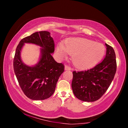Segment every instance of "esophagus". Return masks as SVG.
<instances>
[{"label":"esophagus","mask_w":128,"mask_h":128,"mask_svg":"<svg viewBox=\"0 0 128 128\" xmlns=\"http://www.w3.org/2000/svg\"><path fill=\"white\" fill-rule=\"evenodd\" d=\"M65 70H71V68L70 66L66 65V66H65Z\"/></svg>","instance_id":"esophagus-1"}]
</instances>
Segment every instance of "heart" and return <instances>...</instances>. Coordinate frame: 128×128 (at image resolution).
I'll return each instance as SVG.
<instances>
[{
    "mask_svg": "<svg viewBox=\"0 0 128 128\" xmlns=\"http://www.w3.org/2000/svg\"><path fill=\"white\" fill-rule=\"evenodd\" d=\"M105 47L102 43L82 38L69 39L66 45L60 43L57 53L60 58H66L68 53L72 54V60L80 68H89L96 64L103 58Z\"/></svg>",
    "mask_w": 128,
    "mask_h": 128,
    "instance_id": "b5f03b06",
    "label": "heart"
}]
</instances>
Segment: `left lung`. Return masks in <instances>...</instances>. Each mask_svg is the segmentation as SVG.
Masks as SVG:
<instances>
[{"label": "left lung", "instance_id": "1", "mask_svg": "<svg viewBox=\"0 0 128 128\" xmlns=\"http://www.w3.org/2000/svg\"><path fill=\"white\" fill-rule=\"evenodd\" d=\"M106 55L94 68L73 71L72 88L76 98L92 102L100 99L111 85L116 72V55L114 48L106 43Z\"/></svg>", "mask_w": 128, "mask_h": 128}]
</instances>
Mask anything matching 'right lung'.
<instances>
[{
  "label": "right lung",
  "instance_id": "1",
  "mask_svg": "<svg viewBox=\"0 0 128 128\" xmlns=\"http://www.w3.org/2000/svg\"><path fill=\"white\" fill-rule=\"evenodd\" d=\"M25 42L33 43L42 48L40 61L36 66H28L20 59L21 48ZM55 44L50 33L36 32L24 38L17 45L14 59V69L19 85L25 95L32 100H44L55 92L58 79L64 71V66L56 62L51 54Z\"/></svg>",
  "mask_w": 128,
  "mask_h": 128
}]
</instances>
